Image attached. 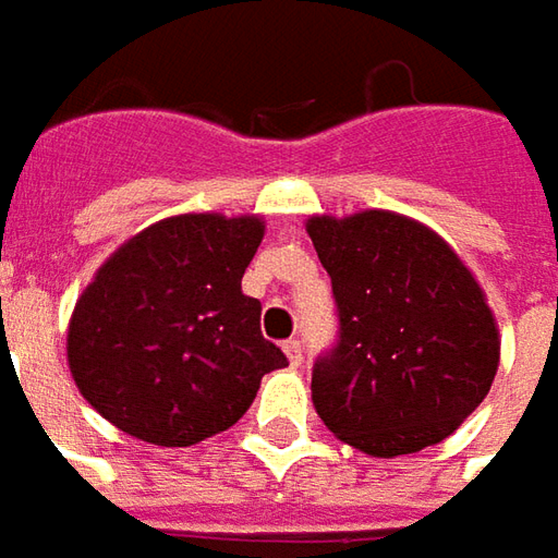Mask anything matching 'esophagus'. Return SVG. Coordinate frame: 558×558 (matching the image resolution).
I'll return each instance as SVG.
<instances>
[{
	"label": "esophagus",
	"instance_id": "obj_1",
	"mask_svg": "<svg viewBox=\"0 0 558 558\" xmlns=\"http://www.w3.org/2000/svg\"><path fill=\"white\" fill-rule=\"evenodd\" d=\"M286 356L294 368L304 362V347H301V340H286Z\"/></svg>",
	"mask_w": 558,
	"mask_h": 558
}]
</instances>
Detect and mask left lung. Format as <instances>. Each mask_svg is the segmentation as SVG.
I'll return each instance as SVG.
<instances>
[{"mask_svg":"<svg viewBox=\"0 0 558 558\" xmlns=\"http://www.w3.org/2000/svg\"><path fill=\"white\" fill-rule=\"evenodd\" d=\"M306 233L340 323L313 365L325 427L372 458L442 442L480 409L500 362L480 282L442 235L396 211L316 215Z\"/></svg>","mask_w":558,"mask_h":558,"instance_id":"left-lung-1","label":"left lung"}]
</instances>
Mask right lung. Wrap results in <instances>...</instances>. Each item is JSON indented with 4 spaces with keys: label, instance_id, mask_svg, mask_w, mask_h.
Returning <instances> with one entry per match:
<instances>
[{
    "label": "right lung",
    "instance_id": "right-lung-1",
    "mask_svg": "<svg viewBox=\"0 0 558 558\" xmlns=\"http://www.w3.org/2000/svg\"><path fill=\"white\" fill-rule=\"evenodd\" d=\"M260 239L254 215H178L100 264L66 331L73 380L100 417L186 448L248 411L260 377L288 365L260 335V301L242 294Z\"/></svg>",
    "mask_w": 558,
    "mask_h": 558
}]
</instances>
